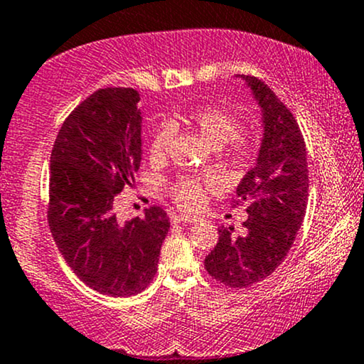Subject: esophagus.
I'll return each instance as SVG.
<instances>
[{
    "label": "esophagus",
    "mask_w": 364,
    "mask_h": 364,
    "mask_svg": "<svg viewBox=\"0 0 364 364\" xmlns=\"http://www.w3.org/2000/svg\"><path fill=\"white\" fill-rule=\"evenodd\" d=\"M198 218H189V216H182V215H175L171 216V223H196Z\"/></svg>",
    "instance_id": "34e87169"
}]
</instances>
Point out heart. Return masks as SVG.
Wrapping results in <instances>:
<instances>
[{"label": "heart", "mask_w": 364, "mask_h": 364, "mask_svg": "<svg viewBox=\"0 0 364 364\" xmlns=\"http://www.w3.org/2000/svg\"><path fill=\"white\" fill-rule=\"evenodd\" d=\"M175 120H181L182 124L189 125L196 132L204 137V141L210 142L213 148L223 151V161L227 165H240L251 154V141L244 134H239V120L228 113L227 109L218 106H198L191 112L178 115ZM171 136L173 130L170 125H161L149 142V156L151 160H163L168 153ZM215 189L213 181H199L194 177H181L170 186V196L173 203L187 213L198 211L206 201L208 193Z\"/></svg>", "instance_id": "b5f03b06"}]
</instances>
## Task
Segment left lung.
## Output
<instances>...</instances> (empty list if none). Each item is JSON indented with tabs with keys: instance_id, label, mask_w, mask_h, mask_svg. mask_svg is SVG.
Masks as SVG:
<instances>
[{
	"instance_id": "1",
	"label": "left lung",
	"mask_w": 364,
	"mask_h": 364,
	"mask_svg": "<svg viewBox=\"0 0 364 364\" xmlns=\"http://www.w3.org/2000/svg\"><path fill=\"white\" fill-rule=\"evenodd\" d=\"M237 77L261 108L263 137L256 165L235 191V203L247 206L244 232L220 227L218 242L204 267L227 287L242 289L267 279L284 263L304 220L309 178L303 134L287 106L263 80Z\"/></svg>"
}]
</instances>
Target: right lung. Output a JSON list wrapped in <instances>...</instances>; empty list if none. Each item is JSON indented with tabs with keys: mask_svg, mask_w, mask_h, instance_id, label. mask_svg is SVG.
Returning <instances> with one entry per match:
<instances>
[{
	"mask_svg": "<svg viewBox=\"0 0 364 364\" xmlns=\"http://www.w3.org/2000/svg\"><path fill=\"white\" fill-rule=\"evenodd\" d=\"M130 87L100 89L61 125L50 160L48 222L61 256L87 287L112 297L144 291L170 220L160 206L118 222L115 199L142 160V112Z\"/></svg>",
	"mask_w": 364,
	"mask_h": 364,
	"instance_id": "obj_1",
	"label": "right lung"
}]
</instances>
